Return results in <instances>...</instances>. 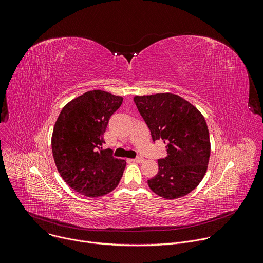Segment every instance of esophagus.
<instances>
[{"label":"esophagus","instance_id":"1","mask_svg":"<svg viewBox=\"0 0 263 263\" xmlns=\"http://www.w3.org/2000/svg\"><path fill=\"white\" fill-rule=\"evenodd\" d=\"M132 161H133V162H137V163H140V162H142V161H143V158H142V157H136V158L132 159Z\"/></svg>","mask_w":263,"mask_h":263}]
</instances>
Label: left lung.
Returning a JSON list of instances; mask_svg holds the SVG:
<instances>
[{
  "label": "left lung",
  "mask_w": 263,
  "mask_h": 263,
  "mask_svg": "<svg viewBox=\"0 0 263 263\" xmlns=\"http://www.w3.org/2000/svg\"><path fill=\"white\" fill-rule=\"evenodd\" d=\"M134 102L153 140L162 138L166 156L158 160L157 175L147 180L156 195L173 200L189 195L204 178L209 157V131L201 112L170 92L135 96Z\"/></svg>",
  "instance_id": "1"
}]
</instances>
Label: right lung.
Returning a JSON list of instances; mask_svg holds the SVG:
<instances>
[{"label":"right lung","instance_id":"1","mask_svg":"<svg viewBox=\"0 0 263 263\" xmlns=\"http://www.w3.org/2000/svg\"><path fill=\"white\" fill-rule=\"evenodd\" d=\"M123 98L91 90L71 100L61 110L52 135L56 167L65 183L77 193L99 198L119 185L126 161L103 149V135L110 117Z\"/></svg>","mask_w":263,"mask_h":263}]
</instances>
